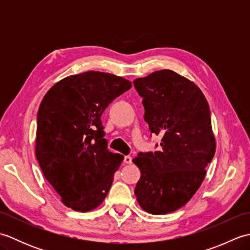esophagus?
<instances>
[{
    "label": "esophagus",
    "instance_id": "esophagus-1",
    "mask_svg": "<svg viewBox=\"0 0 250 250\" xmlns=\"http://www.w3.org/2000/svg\"><path fill=\"white\" fill-rule=\"evenodd\" d=\"M124 162H125V163H126V164H130V163H132V157H130V156H125V159H124Z\"/></svg>",
    "mask_w": 250,
    "mask_h": 250
}]
</instances>
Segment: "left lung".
<instances>
[{
	"label": "left lung",
	"mask_w": 250,
	"mask_h": 250,
	"mask_svg": "<svg viewBox=\"0 0 250 250\" xmlns=\"http://www.w3.org/2000/svg\"><path fill=\"white\" fill-rule=\"evenodd\" d=\"M133 83L150 132L162 136L160 151L133 159L141 171L134 193L147 213H172L198 191L215 155L209 106L193 82L171 70L156 71Z\"/></svg>",
	"instance_id": "left-lung-1"
}]
</instances>
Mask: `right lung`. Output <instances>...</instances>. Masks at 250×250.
Masks as SVG:
<instances>
[{
	"label": "right lung",
	"mask_w": 250,
	"mask_h": 250,
	"mask_svg": "<svg viewBox=\"0 0 250 250\" xmlns=\"http://www.w3.org/2000/svg\"><path fill=\"white\" fill-rule=\"evenodd\" d=\"M131 87L124 77L88 71L56 83L42 101L35 156L62 203L74 210L97 208L108 193L124 156L107 149L101 116Z\"/></svg>",
	"instance_id": "add662e5"
}]
</instances>
